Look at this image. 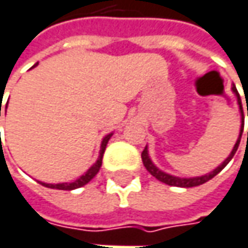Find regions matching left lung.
<instances>
[{"instance_id":"left-lung-1","label":"left lung","mask_w":248,"mask_h":248,"mask_svg":"<svg viewBox=\"0 0 248 248\" xmlns=\"http://www.w3.org/2000/svg\"><path fill=\"white\" fill-rule=\"evenodd\" d=\"M233 92L236 93V96H237V101H239V104H240V111H241V130H240L239 140H237V142H236L234 148H233V151H232V154L227 156V159L221 164L220 167H217L215 170H212L210 173L203 175V176H196V178H178V176H172V175H168V173H165V172L159 170V169L156 168V167L152 164V161H151L150 156H148L147 147H145L144 151H142V154H141V158H142V164H144V167L147 168V170L150 172L152 176H155L158 181H161V182H164V184H167V185L179 186V187H193V186L203 185L204 182H207V181H210L212 178H215V176L220 172L221 169L224 168V167L230 162V159L234 156L236 151H237V148H239L240 140H241V134H243V127H244V114H243V107H241L240 94L237 93V89H236V87H233ZM247 115H248V108H247ZM247 140H248V131H247Z\"/></svg>"}]
</instances>
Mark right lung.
<instances>
[{
	"label": "right lung",
	"mask_w": 248,
	"mask_h": 248,
	"mask_svg": "<svg viewBox=\"0 0 248 248\" xmlns=\"http://www.w3.org/2000/svg\"><path fill=\"white\" fill-rule=\"evenodd\" d=\"M0 117H1V104H0ZM111 135H113V134H108V135H106V137H104V140H103V142H101V150H100V155H98L97 162H96L92 168L89 169L84 175H81L78 181L70 182V184H56V185L41 182V185L46 186V187H50V189H59V190H73V189H78V187H81L83 185L89 184V182H90L96 175H97L98 170H100L101 162H103V155H104V151H106V147H107V142H108V140L111 138Z\"/></svg>",
	"instance_id": "right-lung-1"
}]
</instances>
